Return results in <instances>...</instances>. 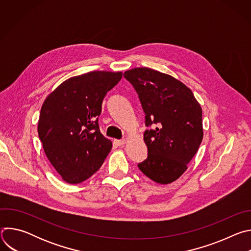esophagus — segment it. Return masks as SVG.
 I'll list each match as a JSON object with an SVG mask.
<instances>
[{
	"label": "esophagus",
	"mask_w": 251,
	"mask_h": 251,
	"mask_svg": "<svg viewBox=\"0 0 251 251\" xmlns=\"http://www.w3.org/2000/svg\"><path fill=\"white\" fill-rule=\"evenodd\" d=\"M114 143L117 145V146H123L125 144V140L122 139V140H114Z\"/></svg>",
	"instance_id": "esophagus-1"
}]
</instances>
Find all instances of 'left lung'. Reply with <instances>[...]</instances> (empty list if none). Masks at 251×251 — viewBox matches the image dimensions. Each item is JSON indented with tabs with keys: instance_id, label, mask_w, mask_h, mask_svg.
<instances>
[{
	"instance_id": "obj_1",
	"label": "left lung",
	"mask_w": 251,
	"mask_h": 251,
	"mask_svg": "<svg viewBox=\"0 0 251 251\" xmlns=\"http://www.w3.org/2000/svg\"><path fill=\"white\" fill-rule=\"evenodd\" d=\"M124 77L139 96L149 128L144 132L148 157L138 168L154 182L170 184L185 173L199 150L201 107L184 83L157 70L137 67L125 71Z\"/></svg>"
}]
</instances>
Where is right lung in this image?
<instances>
[{
  "instance_id": "add662e5",
  "label": "right lung",
  "mask_w": 251,
  "mask_h": 251,
  "mask_svg": "<svg viewBox=\"0 0 251 251\" xmlns=\"http://www.w3.org/2000/svg\"><path fill=\"white\" fill-rule=\"evenodd\" d=\"M122 73L90 71L63 81L45 100L38 125L45 153L68 184L87 180L112 148L98 125L102 101Z\"/></svg>"
}]
</instances>
